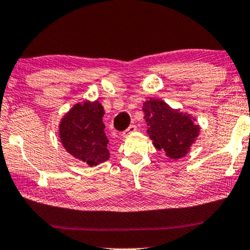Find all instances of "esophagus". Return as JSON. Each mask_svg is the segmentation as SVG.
<instances>
[{
	"mask_svg": "<svg viewBox=\"0 0 250 250\" xmlns=\"http://www.w3.org/2000/svg\"><path fill=\"white\" fill-rule=\"evenodd\" d=\"M136 130H137V126H136L135 125H129V128L126 129L125 131L122 132V137H125V136H128V135H130V133L135 132Z\"/></svg>",
	"mask_w": 250,
	"mask_h": 250,
	"instance_id": "esophagus-1",
	"label": "esophagus"
}]
</instances>
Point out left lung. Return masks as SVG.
Wrapping results in <instances>:
<instances>
[{
  "instance_id": "1",
  "label": "left lung",
  "mask_w": 250,
  "mask_h": 250,
  "mask_svg": "<svg viewBox=\"0 0 250 250\" xmlns=\"http://www.w3.org/2000/svg\"><path fill=\"white\" fill-rule=\"evenodd\" d=\"M143 111L148 125L147 133L156 149H163L170 159L184 157L200 132L199 125L194 124L195 118L155 99L144 102Z\"/></svg>"
}]
</instances>
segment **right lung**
I'll return each mask as SVG.
<instances>
[{"mask_svg": "<svg viewBox=\"0 0 250 250\" xmlns=\"http://www.w3.org/2000/svg\"><path fill=\"white\" fill-rule=\"evenodd\" d=\"M103 115L104 109L99 101H84L76 103L59 124V137L67 152L89 166L110 157Z\"/></svg>", "mask_w": 250, "mask_h": 250, "instance_id": "add662e5", "label": "right lung"}]
</instances>
